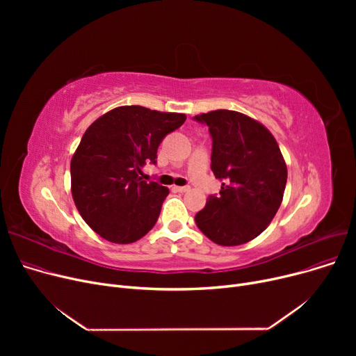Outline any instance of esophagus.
<instances>
[{
  "mask_svg": "<svg viewBox=\"0 0 356 356\" xmlns=\"http://www.w3.org/2000/svg\"><path fill=\"white\" fill-rule=\"evenodd\" d=\"M173 191L179 192V193H186V192L191 191V188H188V186H175Z\"/></svg>",
  "mask_w": 356,
  "mask_h": 356,
  "instance_id": "esophagus-1",
  "label": "esophagus"
}]
</instances>
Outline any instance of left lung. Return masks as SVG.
<instances>
[{"label": "left lung", "mask_w": 356, "mask_h": 356, "mask_svg": "<svg viewBox=\"0 0 356 356\" xmlns=\"http://www.w3.org/2000/svg\"><path fill=\"white\" fill-rule=\"evenodd\" d=\"M209 127L212 172L222 181L196 213L197 228L218 245H242L257 238L283 202L287 165L270 131L259 121L229 109L195 117Z\"/></svg>", "instance_id": "left-lung-1"}]
</instances>
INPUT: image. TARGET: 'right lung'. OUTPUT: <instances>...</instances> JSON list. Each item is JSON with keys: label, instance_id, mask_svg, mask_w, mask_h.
I'll use <instances>...</instances> for the list:
<instances>
[{"label": "right lung", "instance_id": "add662e5", "mask_svg": "<svg viewBox=\"0 0 356 356\" xmlns=\"http://www.w3.org/2000/svg\"><path fill=\"white\" fill-rule=\"evenodd\" d=\"M186 121L179 112L117 106L93 121L70 160V191L88 225L114 244L143 238L159 219L165 186L141 180L161 140Z\"/></svg>", "mask_w": 356, "mask_h": 356}]
</instances>
